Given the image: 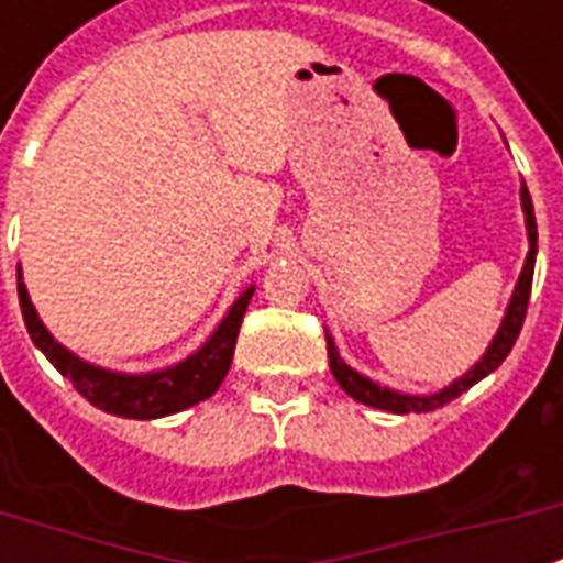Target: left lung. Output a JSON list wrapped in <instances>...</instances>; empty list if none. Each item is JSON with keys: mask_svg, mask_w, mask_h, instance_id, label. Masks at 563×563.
<instances>
[{"mask_svg": "<svg viewBox=\"0 0 563 563\" xmlns=\"http://www.w3.org/2000/svg\"><path fill=\"white\" fill-rule=\"evenodd\" d=\"M521 208H525V222H528V258H525V268H521V277L516 283V292H512V301L507 307V317L500 322V331L495 334V341L492 346L485 350V355L476 362V365L464 374L461 379H455L452 386H446L443 391H437V395H428V398H419V395H401V391H391L377 386L374 379L362 377V374H355L353 367L341 362V355H338V346L331 341L329 334H325V341H329V365L334 379L341 383V389L355 398V401L367 404V407H379V410H389V413H431L437 407H443V404L455 401L461 391H467L473 383H479L483 377H488L492 371H495L504 358L512 350V343L519 338L521 325H525V313H528V298H531V283H533V262H537V220H533V205L531 196H528V186L521 184Z\"/></svg>", "mask_w": 563, "mask_h": 563, "instance_id": "obj_1", "label": "left lung"}]
</instances>
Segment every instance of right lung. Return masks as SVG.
I'll return each instance as SVG.
<instances>
[{
  "mask_svg": "<svg viewBox=\"0 0 563 563\" xmlns=\"http://www.w3.org/2000/svg\"><path fill=\"white\" fill-rule=\"evenodd\" d=\"M18 298L20 310H23V322H26V331H30L32 343L42 350L51 365L63 374V377L75 386V389L104 413L123 416V419H159V416H172L177 410H186L192 404L205 401L213 391L220 389V383L229 374L234 355V343H238V331H241V322H244L246 305L253 298V289H246L238 301L232 305V310L225 313V319L220 322V329L210 334V341L192 353L186 362L174 367H165V371H156V374H141V377H132V374H111V371H102V367L87 365L80 362L78 355H71L68 350H63L59 343L47 334V329L42 325V319L32 307L30 295H26V286L20 283V268H18Z\"/></svg>",
  "mask_w": 563,
  "mask_h": 563,
  "instance_id": "obj_1",
  "label": "right lung"
}]
</instances>
